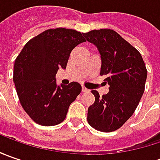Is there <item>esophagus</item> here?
Segmentation results:
<instances>
[{"label": "esophagus", "instance_id": "obj_1", "mask_svg": "<svg viewBox=\"0 0 160 160\" xmlns=\"http://www.w3.org/2000/svg\"><path fill=\"white\" fill-rule=\"evenodd\" d=\"M82 92H88L89 90L87 89V88H85L84 86H83V87H82Z\"/></svg>", "mask_w": 160, "mask_h": 160}]
</instances>
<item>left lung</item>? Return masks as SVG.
Instances as JSON below:
<instances>
[{
    "label": "left lung",
    "mask_w": 160,
    "mask_h": 160,
    "mask_svg": "<svg viewBox=\"0 0 160 160\" xmlns=\"http://www.w3.org/2000/svg\"><path fill=\"white\" fill-rule=\"evenodd\" d=\"M93 43L102 58L101 76L109 92L100 97L92 90L95 102L88 108L87 121L101 132L118 130L131 118L144 92L147 69L141 53L120 34L111 29L83 33Z\"/></svg>",
    "instance_id": "left-lung-1"
}]
</instances>
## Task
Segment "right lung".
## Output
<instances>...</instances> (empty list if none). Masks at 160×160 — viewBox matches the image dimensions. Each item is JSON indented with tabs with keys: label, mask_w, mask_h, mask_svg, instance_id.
Returning <instances> with one entry per match:
<instances>
[{
	"label": "right lung",
	"mask_w": 160,
	"mask_h": 160,
	"mask_svg": "<svg viewBox=\"0 0 160 160\" xmlns=\"http://www.w3.org/2000/svg\"><path fill=\"white\" fill-rule=\"evenodd\" d=\"M86 42L74 29H48L26 43L14 64L13 81L22 108L38 125L56 126L66 118L70 104L80 94L77 82L56 83L59 68H66L72 50Z\"/></svg>",
	"instance_id": "right-lung-1"
}]
</instances>
